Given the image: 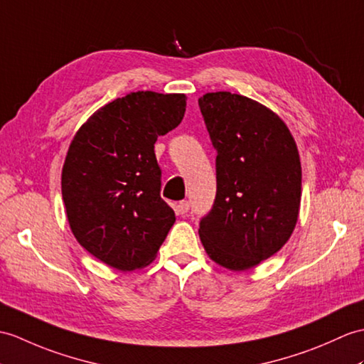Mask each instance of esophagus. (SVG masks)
Returning a JSON list of instances; mask_svg holds the SVG:
<instances>
[{
	"instance_id": "34e87169",
	"label": "esophagus",
	"mask_w": 364,
	"mask_h": 364,
	"mask_svg": "<svg viewBox=\"0 0 364 364\" xmlns=\"http://www.w3.org/2000/svg\"><path fill=\"white\" fill-rule=\"evenodd\" d=\"M189 209H191L189 201H180L178 205H176V210H178V214H183V215L188 214Z\"/></svg>"
}]
</instances>
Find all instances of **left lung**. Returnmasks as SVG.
Masks as SVG:
<instances>
[{
	"label": "left lung",
	"mask_w": 364,
	"mask_h": 364,
	"mask_svg": "<svg viewBox=\"0 0 364 364\" xmlns=\"http://www.w3.org/2000/svg\"><path fill=\"white\" fill-rule=\"evenodd\" d=\"M198 105L217 151L215 200L198 234L210 259L242 272L281 250L298 222V147L281 117L256 100L218 91Z\"/></svg>",
	"instance_id": "1"
}]
</instances>
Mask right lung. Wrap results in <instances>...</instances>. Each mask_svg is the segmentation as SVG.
Wrapping results in <instances>:
<instances>
[{"label": "right lung", "mask_w": 364, "mask_h": 364, "mask_svg": "<svg viewBox=\"0 0 364 364\" xmlns=\"http://www.w3.org/2000/svg\"><path fill=\"white\" fill-rule=\"evenodd\" d=\"M184 112V95L130 92L97 109L74 136L62 171L68 222L104 264L121 272L149 265L172 228L155 142Z\"/></svg>", "instance_id": "add662e5"}]
</instances>
